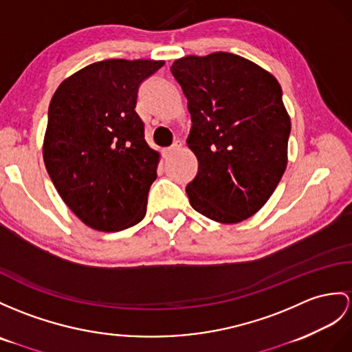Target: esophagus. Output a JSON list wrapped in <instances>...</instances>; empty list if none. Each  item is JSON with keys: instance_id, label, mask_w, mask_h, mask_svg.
Returning a JSON list of instances; mask_svg holds the SVG:
<instances>
[{"instance_id": "34e87169", "label": "esophagus", "mask_w": 352, "mask_h": 352, "mask_svg": "<svg viewBox=\"0 0 352 352\" xmlns=\"http://www.w3.org/2000/svg\"><path fill=\"white\" fill-rule=\"evenodd\" d=\"M181 148H182V143L177 140V142H175L173 144H171L170 148H166L164 151H162V153H164V157H170L171 153H175L176 151H179V149H181Z\"/></svg>"}]
</instances>
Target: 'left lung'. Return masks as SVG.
<instances>
[{
    "instance_id": "8db88e82",
    "label": "left lung",
    "mask_w": 352,
    "mask_h": 352,
    "mask_svg": "<svg viewBox=\"0 0 352 352\" xmlns=\"http://www.w3.org/2000/svg\"><path fill=\"white\" fill-rule=\"evenodd\" d=\"M171 73L188 100L192 126L186 143L199 160L186 185L191 206L221 224L255 215L288 161L291 121L279 82L228 52L184 56Z\"/></svg>"
}]
</instances>
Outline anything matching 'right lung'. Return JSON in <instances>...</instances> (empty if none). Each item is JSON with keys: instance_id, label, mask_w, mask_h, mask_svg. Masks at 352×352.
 <instances>
[{"instance_id": "1", "label": "right lung", "mask_w": 352, "mask_h": 352, "mask_svg": "<svg viewBox=\"0 0 352 352\" xmlns=\"http://www.w3.org/2000/svg\"><path fill=\"white\" fill-rule=\"evenodd\" d=\"M162 65L94 63L67 77L50 100L43 160L64 203L94 230L121 231L146 215L160 153L144 140L137 91Z\"/></svg>"}]
</instances>
